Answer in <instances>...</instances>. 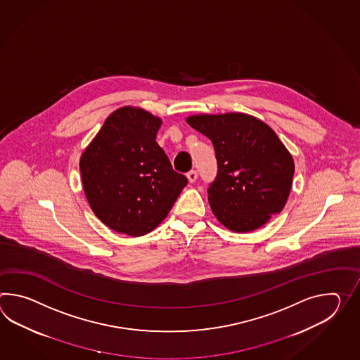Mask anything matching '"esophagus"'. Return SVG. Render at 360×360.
I'll return each instance as SVG.
<instances>
[{
	"label": "esophagus",
	"instance_id": "obj_1",
	"mask_svg": "<svg viewBox=\"0 0 360 360\" xmlns=\"http://www.w3.org/2000/svg\"><path fill=\"white\" fill-rule=\"evenodd\" d=\"M186 176H187L188 182H190V184H193V182L198 179V172H196V170H190Z\"/></svg>",
	"mask_w": 360,
	"mask_h": 360
}]
</instances>
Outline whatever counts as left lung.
Here are the masks:
<instances>
[{"mask_svg": "<svg viewBox=\"0 0 360 360\" xmlns=\"http://www.w3.org/2000/svg\"><path fill=\"white\" fill-rule=\"evenodd\" d=\"M186 121L214 147L218 172L208 200L226 229L253 231L283 210L295 162L267 124L239 112L193 115Z\"/></svg>", "mask_w": 360, "mask_h": 360, "instance_id": "8db88e82", "label": "left lung"}]
</instances>
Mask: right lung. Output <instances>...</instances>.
Masks as SVG:
<instances>
[{
	"mask_svg": "<svg viewBox=\"0 0 360 360\" xmlns=\"http://www.w3.org/2000/svg\"><path fill=\"white\" fill-rule=\"evenodd\" d=\"M160 117L134 107L112 112L80 159L91 210L113 231L151 232L168 216L187 178L156 142Z\"/></svg>",
	"mask_w": 360,
	"mask_h": 360,
	"instance_id": "add662e5",
	"label": "right lung"
}]
</instances>
